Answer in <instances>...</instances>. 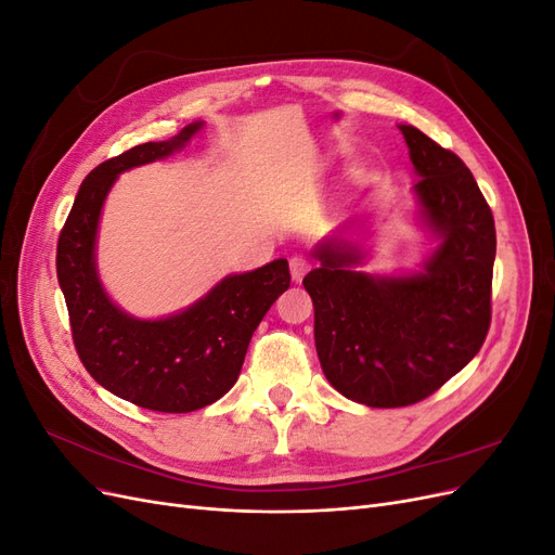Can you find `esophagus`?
<instances>
[{
  "mask_svg": "<svg viewBox=\"0 0 555 555\" xmlns=\"http://www.w3.org/2000/svg\"><path fill=\"white\" fill-rule=\"evenodd\" d=\"M289 268H292V278L294 282H300L306 278V273L310 271V259L304 255H296L289 259Z\"/></svg>",
  "mask_w": 555,
  "mask_h": 555,
  "instance_id": "obj_1",
  "label": "esophagus"
}]
</instances>
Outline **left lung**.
I'll return each mask as SVG.
<instances>
[{"instance_id": "1", "label": "left lung", "mask_w": 555, "mask_h": 555, "mask_svg": "<svg viewBox=\"0 0 555 555\" xmlns=\"http://www.w3.org/2000/svg\"><path fill=\"white\" fill-rule=\"evenodd\" d=\"M422 176L414 192L440 245L410 278L351 271L363 251L347 241L317 247L304 280L326 379L367 408H408L475 359L491 326L495 222L459 155L400 125Z\"/></svg>"}]
</instances>
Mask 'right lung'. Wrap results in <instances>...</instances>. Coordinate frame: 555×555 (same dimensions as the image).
Masks as SVG:
<instances>
[{"label":"right lung","mask_w":555,"mask_h":555,"mask_svg":"<svg viewBox=\"0 0 555 555\" xmlns=\"http://www.w3.org/2000/svg\"><path fill=\"white\" fill-rule=\"evenodd\" d=\"M201 129L188 125L171 141L143 143L99 164L82 180L57 241V280L72 338L86 371L133 405L182 414L210 405L236 384L245 351L263 314L289 289L287 259L229 275L180 314L143 322L117 310L94 266V238L115 178L171 155Z\"/></svg>","instance_id":"right-lung-1"}]
</instances>
